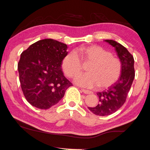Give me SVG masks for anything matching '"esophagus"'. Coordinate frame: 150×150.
<instances>
[{
	"instance_id": "34e87169",
	"label": "esophagus",
	"mask_w": 150,
	"mask_h": 150,
	"mask_svg": "<svg viewBox=\"0 0 150 150\" xmlns=\"http://www.w3.org/2000/svg\"><path fill=\"white\" fill-rule=\"evenodd\" d=\"M81 91H82V92L83 93H85V94H91V93H92V92H91V91H88V90H85V89H83V88H82V89H81Z\"/></svg>"
}]
</instances>
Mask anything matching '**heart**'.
<instances>
[{"mask_svg":"<svg viewBox=\"0 0 150 150\" xmlns=\"http://www.w3.org/2000/svg\"><path fill=\"white\" fill-rule=\"evenodd\" d=\"M83 62L89 63L88 73L78 75L74 81L76 84L86 88H94L98 85L107 88L116 82L122 72V64L119 59L112 56V53L99 45H89L78 50ZM62 69L69 77H73L82 70V62L74 51L63 58Z\"/></svg>","mask_w":150,"mask_h":150,"instance_id":"heart-1","label":"heart"}]
</instances>
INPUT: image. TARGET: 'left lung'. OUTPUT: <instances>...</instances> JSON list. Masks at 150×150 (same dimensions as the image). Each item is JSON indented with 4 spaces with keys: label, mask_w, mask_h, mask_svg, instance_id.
I'll return each mask as SVG.
<instances>
[{
    "label": "left lung",
    "mask_w": 150,
    "mask_h": 150,
    "mask_svg": "<svg viewBox=\"0 0 150 150\" xmlns=\"http://www.w3.org/2000/svg\"><path fill=\"white\" fill-rule=\"evenodd\" d=\"M105 41L115 47L121 62L122 72L115 84L106 91L96 93L99 98V103L95 107H88L93 114L103 116L112 115L124 105L135 77L132 55L117 42L112 40Z\"/></svg>",
    "instance_id": "1"
}]
</instances>
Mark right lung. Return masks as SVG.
<instances>
[{
  "instance_id": "obj_1",
  "label": "right lung",
  "mask_w": 150,
  "mask_h": 150,
  "mask_svg": "<svg viewBox=\"0 0 150 150\" xmlns=\"http://www.w3.org/2000/svg\"><path fill=\"white\" fill-rule=\"evenodd\" d=\"M67 45L53 39L39 40L20 55L18 64L20 85L30 105L48 109L62 99L72 83L63 75L62 63Z\"/></svg>"
}]
</instances>
